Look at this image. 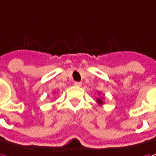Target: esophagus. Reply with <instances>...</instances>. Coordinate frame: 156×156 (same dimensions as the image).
Listing matches in <instances>:
<instances>
[{
	"instance_id": "esophagus-1",
	"label": "esophagus",
	"mask_w": 156,
	"mask_h": 156,
	"mask_svg": "<svg viewBox=\"0 0 156 156\" xmlns=\"http://www.w3.org/2000/svg\"><path fill=\"white\" fill-rule=\"evenodd\" d=\"M74 85L79 87V86H81V85H82V83H81V82H75V83H74Z\"/></svg>"
}]
</instances>
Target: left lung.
<instances>
[{"label":"left lung","instance_id":"8db88e82","mask_svg":"<svg viewBox=\"0 0 156 156\" xmlns=\"http://www.w3.org/2000/svg\"><path fill=\"white\" fill-rule=\"evenodd\" d=\"M103 99H104V98H97V102H98L99 105H103V104H104Z\"/></svg>","mask_w":156,"mask_h":156}]
</instances>
